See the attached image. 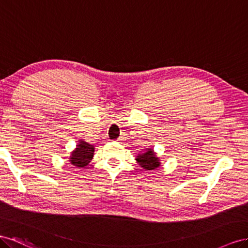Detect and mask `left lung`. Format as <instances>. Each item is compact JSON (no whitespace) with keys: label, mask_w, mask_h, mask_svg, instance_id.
Returning a JSON list of instances; mask_svg holds the SVG:
<instances>
[{"label":"left lung","mask_w":248,"mask_h":248,"mask_svg":"<svg viewBox=\"0 0 248 248\" xmlns=\"http://www.w3.org/2000/svg\"><path fill=\"white\" fill-rule=\"evenodd\" d=\"M136 160L139 165L143 169H146V170H154V169L158 168L160 165L158 158L155 157L151 148H147V151L144 154L139 155Z\"/></svg>","instance_id":"8db88e82"}]
</instances>
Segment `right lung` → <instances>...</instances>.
I'll list each match as a JSON object with an SVG mask.
<instances>
[{
  "label": "right lung",
  "mask_w": 248,
  "mask_h": 248,
  "mask_svg": "<svg viewBox=\"0 0 248 248\" xmlns=\"http://www.w3.org/2000/svg\"><path fill=\"white\" fill-rule=\"evenodd\" d=\"M94 147L85 141H81L79 145H77V150L72 154L70 163L77 167H84L88 165L89 162L93 157Z\"/></svg>",
  "instance_id": "1"
}]
</instances>
